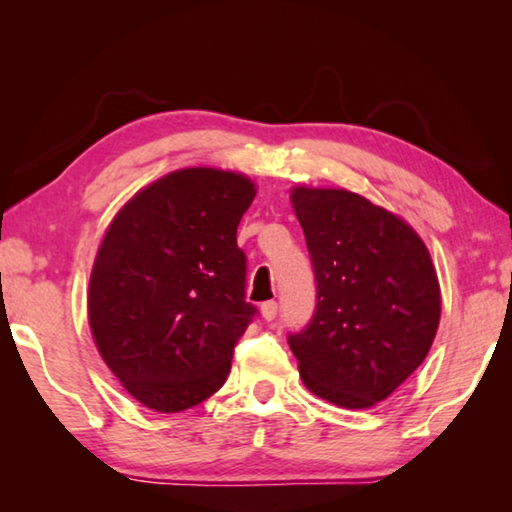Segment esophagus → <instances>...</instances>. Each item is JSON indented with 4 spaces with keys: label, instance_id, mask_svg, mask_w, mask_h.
I'll list each match as a JSON object with an SVG mask.
<instances>
[{
    "label": "esophagus",
    "instance_id": "esophagus-1",
    "mask_svg": "<svg viewBox=\"0 0 512 512\" xmlns=\"http://www.w3.org/2000/svg\"><path fill=\"white\" fill-rule=\"evenodd\" d=\"M259 311H262V318L264 320H273L277 316V302H264L262 307H259Z\"/></svg>",
    "mask_w": 512,
    "mask_h": 512
}]
</instances>
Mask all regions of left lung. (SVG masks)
I'll return each mask as SVG.
<instances>
[{"mask_svg": "<svg viewBox=\"0 0 512 512\" xmlns=\"http://www.w3.org/2000/svg\"><path fill=\"white\" fill-rule=\"evenodd\" d=\"M318 284V305L289 345L311 393L341 409L384 402L427 359L440 284L402 216L348 189H291Z\"/></svg>", "mask_w": 512, "mask_h": 512, "instance_id": "left-lung-1", "label": "left lung"}]
</instances>
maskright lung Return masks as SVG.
<instances>
[{
    "label": "right lung",
    "instance_id": "obj_1",
    "mask_svg": "<svg viewBox=\"0 0 512 512\" xmlns=\"http://www.w3.org/2000/svg\"><path fill=\"white\" fill-rule=\"evenodd\" d=\"M257 187L214 167L171 171L110 221L88 289L92 339L146 409L180 413L228 379L255 316L237 225Z\"/></svg>",
    "mask_w": 512,
    "mask_h": 512
}]
</instances>
